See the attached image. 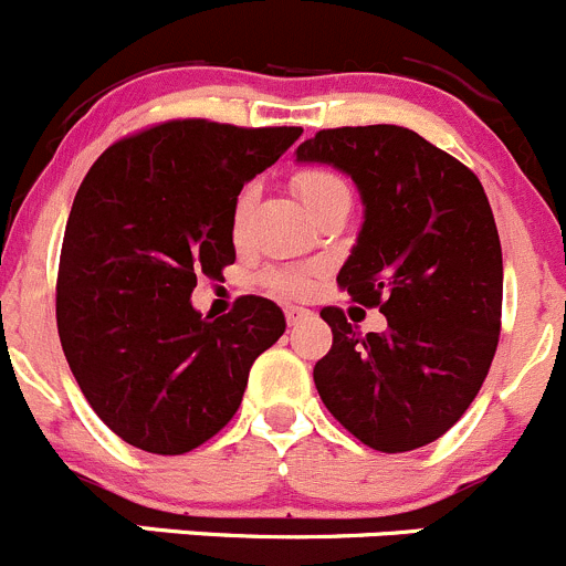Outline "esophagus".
Returning a JSON list of instances; mask_svg holds the SVG:
<instances>
[{
    "label": "esophagus",
    "instance_id": "esophagus-1",
    "mask_svg": "<svg viewBox=\"0 0 566 566\" xmlns=\"http://www.w3.org/2000/svg\"><path fill=\"white\" fill-rule=\"evenodd\" d=\"M283 314H286L289 327H294V325H300V322L311 319V311L300 308V305H286V311H283Z\"/></svg>",
    "mask_w": 566,
    "mask_h": 566
}]
</instances>
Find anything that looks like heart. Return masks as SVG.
<instances>
[{"instance_id": "1", "label": "heart", "mask_w": 566, "mask_h": 566, "mask_svg": "<svg viewBox=\"0 0 566 566\" xmlns=\"http://www.w3.org/2000/svg\"><path fill=\"white\" fill-rule=\"evenodd\" d=\"M292 186L297 191V197L303 199L305 208H314L316 202L327 197L333 191H342L347 188V182L331 169H319V166H311V169H300L297 175L292 177ZM252 206V188H244L235 199L233 208V233L241 235L247 228V217H250ZM263 286L274 294H286V297H297V294H305L311 289V274L308 272H283V269H272V272L263 274Z\"/></svg>"}]
</instances>
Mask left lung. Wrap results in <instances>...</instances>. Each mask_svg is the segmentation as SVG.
Segmentation results:
<instances>
[{"label": "left lung", "instance_id": "left-lung-1", "mask_svg": "<svg viewBox=\"0 0 566 566\" xmlns=\"http://www.w3.org/2000/svg\"><path fill=\"white\" fill-rule=\"evenodd\" d=\"M297 160L333 164L358 186L367 217L336 283L389 322L364 336L342 308H322L333 347L316 360V391L367 448H424L464 417L500 342L503 250L486 191L470 166L397 125L319 130Z\"/></svg>", "mask_w": 566, "mask_h": 566}]
</instances>
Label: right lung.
Returning <instances> with one entry per match:
<instances>
[{"label": "right lung", "instance_id": "right-lung-1", "mask_svg": "<svg viewBox=\"0 0 566 566\" xmlns=\"http://www.w3.org/2000/svg\"><path fill=\"white\" fill-rule=\"evenodd\" d=\"M303 127L169 118L118 138L80 182L57 266V336L96 417L127 444L182 455L239 411L250 367L283 331L263 297L219 319L197 277L235 261L233 208Z\"/></svg>", "mask_w": 566, "mask_h": 566}]
</instances>
